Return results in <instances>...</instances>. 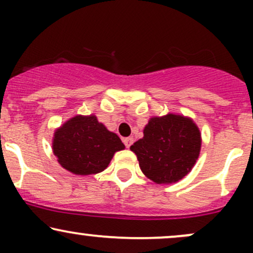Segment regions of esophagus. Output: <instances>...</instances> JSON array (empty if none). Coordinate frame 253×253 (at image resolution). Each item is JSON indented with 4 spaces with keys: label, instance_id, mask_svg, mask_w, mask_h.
<instances>
[{
    "label": "esophagus",
    "instance_id": "1",
    "mask_svg": "<svg viewBox=\"0 0 253 253\" xmlns=\"http://www.w3.org/2000/svg\"><path fill=\"white\" fill-rule=\"evenodd\" d=\"M133 141H134V139H133L132 136H128V138H125V139H124V144L126 145L127 149H128L130 145L133 144Z\"/></svg>",
    "mask_w": 253,
    "mask_h": 253
}]
</instances>
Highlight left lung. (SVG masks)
<instances>
[{"label":"left lung","instance_id":"left-lung-1","mask_svg":"<svg viewBox=\"0 0 253 253\" xmlns=\"http://www.w3.org/2000/svg\"><path fill=\"white\" fill-rule=\"evenodd\" d=\"M201 132L193 119L169 114L150 118L144 136L130 146L139 167L157 184L181 181L190 172L201 151Z\"/></svg>","mask_w":253,"mask_h":253}]
</instances>
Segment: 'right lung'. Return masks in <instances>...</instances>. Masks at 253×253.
Here are the masks:
<instances>
[{
    "mask_svg": "<svg viewBox=\"0 0 253 253\" xmlns=\"http://www.w3.org/2000/svg\"><path fill=\"white\" fill-rule=\"evenodd\" d=\"M124 149L118 134L98 123L94 114L69 119L54 130L52 139L58 163L78 176L102 172L115 152Z\"/></svg>",
    "mask_w": 253,
    "mask_h": 253,
    "instance_id": "obj_1",
    "label": "right lung"
}]
</instances>
